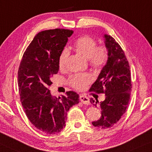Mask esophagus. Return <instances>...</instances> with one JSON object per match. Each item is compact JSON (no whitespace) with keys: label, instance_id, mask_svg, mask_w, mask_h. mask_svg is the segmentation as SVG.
Returning a JSON list of instances; mask_svg holds the SVG:
<instances>
[{"label":"esophagus","instance_id":"obj_1","mask_svg":"<svg viewBox=\"0 0 152 152\" xmlns=\"http://www.w3.org/2000/svg\"><path fill=\"white\" fill-rule=\"evenodd\" d=\"M80 100L83 102V104H89V98L85 96L80 95Z\"/></svg>","mask_w":152,"mask_h":152}]
</instances>
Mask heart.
Segmentation results:
<instances>
[{"label":"heart","mask_w":152,"mask_h":152,"mask_svg":"<svg viewBox=\"0 0 152 152\" xmlns=\"http://www.w3.org/2000/svg\"><path fill=\"white\" fill-rule=\"evenodd\" d=\"M96 41L89 36H85L78 38L74 44L76 52L88 60L89 63L95 69L103 67L107 62L109 54L105 46H96ZM69 52L63 50L60 54L58 64L60 69H65L67 67ZM92 81V76L89 74H76L70 77L69 83L77 90H83L87 85Z\"/></svg>","instance_id":"1"}]
</instances>
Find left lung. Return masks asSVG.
<instances>
[{
    "label": "left lung",
    "mask_w": 152,
    "mask_h": 152,
    "mask_svg": "<svg viewBox=\"0 0 152 152\" xmlns=\"http://www.w3.org/2000/svg\"><path fill=\"white\" fill-rule=\"evenodd\" d=\"M109 57L98 78L91 85L90 91L104 93L103 101H95L91 98V103L99 106L101 111L100 119L92 122V125L100 129H107L114 125L127 110L132 90L129 65L121 47L112 36H103Z\"/></svg>",
    "instance_id": "8db88e82"
}]
</instances>
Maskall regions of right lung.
Instances as JSON below:
<instances>
[{"label":"right lung","mask_w":152,"mask_h":152,"mask_svg":"<svg viewBox=\"0 0 152 152\" xmlns=\"http://www.w3.org/2000/svg\"><path fill=\"white\" fill-rule=\"evenodd\" d=\"M73 33L64 29L40 31L27 48L19 66L18 85L23 107L31 124L48 134L58 133L65 127L67 112L79 102V95L73 91L58 98L49 89L51 79L59 70V55Z\"/></svg>","instance_id":"right-lung-1"}]
</instances>
